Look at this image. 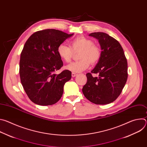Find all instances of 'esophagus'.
<instances>
[{
    "label": "esophagus",
    "instance_id": "34e87169",
    "mask_svg": "<svg viewBox=\"0 0 147 147\" xmlns=\"http://www.w3.org/2000/svg\"><path fill=\"white\" fill-rule=\"evenodd\" d=\"M77 75V73H73H73H71V76H72L73 77H76Z\"/></svg>",
    "mask_w": 147,
    "mask_h": 147
}]
</instances>
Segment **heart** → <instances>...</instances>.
<instances>
[{
	"instance_id": "heart-1",
	"label": "heart",
	"mask_w": 147,
	"mask_h": 147,
	"mask_svg": "<svg viewBox=\"0 0 147 147\" xmlns=\"http://www.w3.org/2000/svg\"><path fill=\"white\" fill-rule=\"evenodd\" d=\"M80 51L78 58L80 59L68 65L66 69L73 73H79L87 69L91 63L95 65L101 56L100 49L94 45V41L85 36H80L71 41L70 47L65 44H60L57 48L60 58L65 62H70L73 56V51Z\"/></svg>"
}]
</instances>
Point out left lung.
I'll list each match as a JSON object with an SVG mask.
<instances>
[{"label":"left lung","instance_id":"obj_1","mask_svg":"<svg viewBox=\"0 0 147 147\" xmlns=\"http://www.w3.org/2000/svg\"><path fill=\"white\" fill-rule=\"evenodd\" d=\"M98 40L101 56L95 68L86 74L87 81L82 92L90 102L106 105L115 101L127 80V61L119 42L108 34L98 32L89 35ZM98 74L93 78L92 73Z\"/></svg>","mask_w":147,"mask_h":147}]
</instances>
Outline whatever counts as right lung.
<instances>
[{
  "label": "right lung",
  "mask_w": 147,
  "mask_h": 147,
  "mask_svg": "<svg viewBox=\"0 0 147 147\" xmlns=\"http://www.w3.org/2000/svg\"><path fill=\"white\" fill-rule=\"evenodd\" d=\"M73 35L47 29L35 32L25 43L20 55L19 73L26 93L34 103L52 105L61 98L71 72L65 70L59 74L54 73L63 65L57 48Z\"/></svg>",
  "instance_id": "right-lung-1"
}]
</instances>
